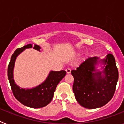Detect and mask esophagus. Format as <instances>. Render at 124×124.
Segmentation results:
<instances>
[{
	"instance_id": "34e87169",
	"label": "esophagus",
	"mask_w": 124,
	"mask_h": 124,
	"mask_svg": "<svg viewBox=\"0 0 124 124\" xmlns=\"http://www.w3.org/2000/svg\"><path fill=\"white\" fill-rule=\"evenodd\" d=\"M66 73H67V74H70V73H71V69L70 68L66 69Z\"/></svg>"
}]
</instances>
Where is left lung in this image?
<instances>
[{
  "label": "left lung",
  "instance_id": "1",
  "mask_svg": "<svg viewBox=\"0 0 124 124\" xmlns=\"http://www.w3.org/2000/svg\"><path fill=\"white\" fill-rule=\"evenodd\" d=\"M101 66V71L97 66ZM74 77L73 90L78 102L87 109L104 106L112 98L119 79L114 56L104 59L92 57L71 71Z\"/></svg>",
  "mask_w": 124,
  "mask_h": 124
}]
</instances>
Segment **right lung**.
<instances>
[{
  "instance_id": "add662e5",
  "label": "right lung",
  "mask_w": 124,
  "mask_h": 124,
  "mask_svg": "<svg viewBox=\"0 0 124 124\" xmlns=\"http://www.w3.org/2000/svg\"><path fill=\"white\" fill-rule=\"evenodd\" d=\"M33 48L32 44H28L22 48L17 49L12 55L7 69L8 79L9 80L13 94L24 106L31 108H40L47 106L51 101L57 85L65 76V71H51L44 81L33 88H21L15 83L14 79V68L17 56L25 49ZM33 49L40 51L41 47L35 45Z\"/></svg>"
}]
</instances>
